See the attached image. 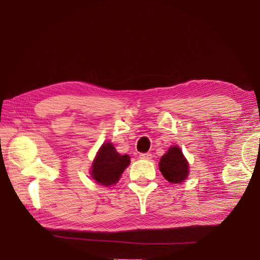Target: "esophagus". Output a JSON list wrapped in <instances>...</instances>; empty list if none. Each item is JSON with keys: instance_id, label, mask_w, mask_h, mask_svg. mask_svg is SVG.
<instances>
[{"instance_id": "1", "label": "esophagus", "mask_w": 260, "mask_h": 260, "mask_svg": "<svg viewBox=\"0 0 260 260\" xmlns=\"http://www.w3.org/2000/svg\"><path fill=\"white\" fill-rule=\"evenodd\" d=\"M151 157H152V155H151L150 152L140 153V155H139V158H140V159H146V160H149V159H151Z\"/></svg>"}]
</instances>
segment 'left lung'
<instances>
[{
    "instance_id": "8db88e82",
    "label": "left lung",
    "mask_w": 260,
    "mask_h": 260,
    "mask_svg": "<svg viewBox=\"0 0 260 260\" xmlns=\"http://www.w3.org/2000/svg\"><path fill=\"white\" fill-rule=\"evenodd\" d=\"M159 169L169 183H182L188 175V162L177 146L171 147L161 157Z\"/></svg>"
}]
</instances>
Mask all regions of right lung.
<instances>
[{
  "label": "right lung",
  "mask_w": 260,
  "mask_h": 260,
  "mask_svg": "<svg viewBox=\"0 0 260 260\" xmlns=\"http://www.w3.org/2000/svg\"><path fill=\"white\" fill-rule=\"evenodd\" d=\"M130 162L128 155H120L112 144L107 142L101 147L93 162L91 175L99 184L109 186L119 181Z\"/></svg>",
  "instance_id": "right-lung-1"
}]
</instances>
